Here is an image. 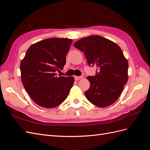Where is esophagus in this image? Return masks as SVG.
Listing matches in <instances>:
<instances>
[{"label":"esophagus","mask_w":150,"mask_h":150,"mask_svg":"<svg viewBox=\"0 0 150 150\" xmlns=\"http://www.w3.org/2000/svg\"><path fill=\"white\" fill-rule=\"evenodd\" d=\"M82 78H83V76H74V79H75L76 81L79 80V79H82Z\"/></svg>","instance_id":"obj_1"}]
</instances>
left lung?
Segmentation results:
<instances>
[{
  "label": "left lung",
  "mask_w": 150,
  "mask_h": 150,
  "mask_svg": "<svg viewBox=\"0 0 150 150\" xmlns=\"http://www.w3.org/2000/svg\"><path fill=\"white\" fill-rule=\"evenodd\" d=\"M74 46L84 53L89 65L98 71L88 76L89 89L85 92L88 100L98 107L111 105L120 95L128 79V62L115 42L101 35L83 38Z\"/></svg>",
  "instance_id": "left-lung-1"
}]
</instances>
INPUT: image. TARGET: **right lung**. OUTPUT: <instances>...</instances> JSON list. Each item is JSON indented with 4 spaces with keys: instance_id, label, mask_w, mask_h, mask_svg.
Instances as JSON below:
<instances>
[{
    "instance_id": "right-lung-1",
    "label": "right lung",
    "mask_w": 150,
    "mask_h": 150,
    "mask_svg": "<svg viewBox=\"0 0 150 150\" xmlns=\"http://www.w3.org/2000/svg\"><path fill=\"white\" fill-rule=\"evenodd\" d=\"M72 40L50 38L33 44L21 62V79L29 96L39 106L52 108L64 101L74 82V77H57L62 69Z\"/></svg>"
}]
</instances>
